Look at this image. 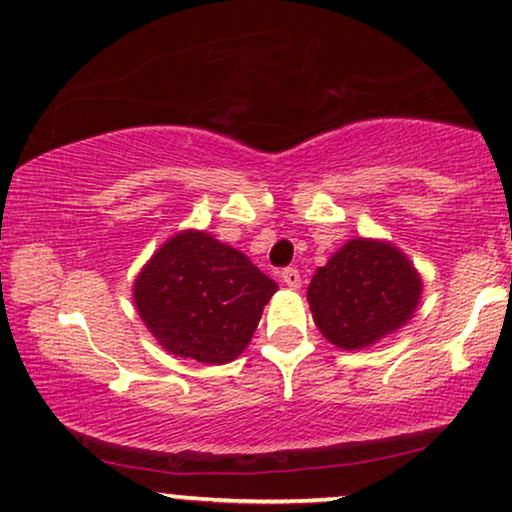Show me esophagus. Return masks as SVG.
<instances>
[{
  "mask_svg": "<svg viewBox=\"0 0 512 512\" xmlns=\"http://www.w3.org/2000/svg\"><path fill=\"white\" fill-rule=\"evenodd\" d=\"M282 282L287 284L289 289H298V287H301V272H298L296 268H284L282 270Z\"/></svg>",
  "mask_w": 512,
  "mask_h": 512,
  "instance_id": "1",
  "label": "esophagus"
}]
</instances>
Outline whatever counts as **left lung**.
Masks as SVG:
<instances>
[{
  "mask_svg": "<svg viewBox=\"0 0 512 512\" xmlns=\"http://www.w3.org/2000/svg\"><path fill=\"white\" fill-rule=\"evenodd\" d=\"M421 291V277L400 249L357 237L317 268L308 303L327 341L360 350L404 327Z\"/></svg>",
  "mask_w": 512,
  "mask_h": 512,
  "instance_id": "1",
  "label": "left lung"
}]
</instances>
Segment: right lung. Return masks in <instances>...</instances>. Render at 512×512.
I'll list each match as a JSON object with an SVG mask.
<instances>
[{"instance_id": "1", "label": "right lung", "mask_w": 512, "mask_h": 512, "mask_svg": "<svg viewBox=\"0 0 512 512\" xmlns=\"http://www.w3.org/2000/svg\"><path fill=\"white\" fill-rule=\"evenodd\" d=\"M275 291L242 251L207 232L183 230L138 272L134 303L171 355L225 364L247 348Z\"/></svg>"}]
</instances>
